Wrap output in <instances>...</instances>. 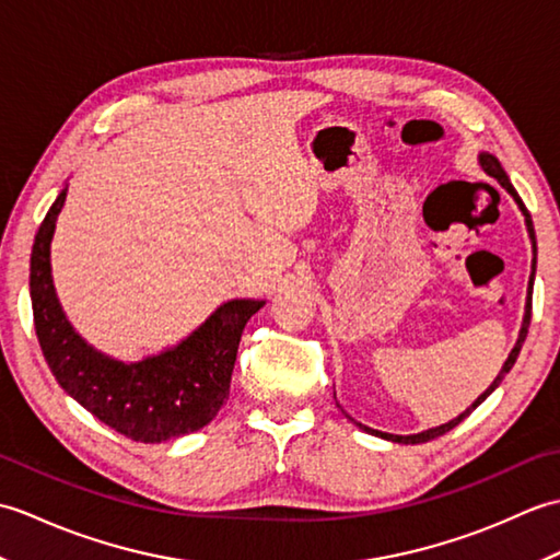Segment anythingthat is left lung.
<instances>
[{"label": "left lung", "instance_id": "obj_1", "mask_svg": "<svg viewBox=\"0 0 560 560\" xmlns=\"http://www.w3.org/2000/svg\"><path fill=\"white\" fill-rule=\"evenodd\" d=\"M481 168L489 173L491 177H495L498 183H501L510 195L515 197V201L520 205V209H522V213H525V221H527V231H529V237H532V247H534V253H537V235H534V225H532V217H529V211H527V207L522 205V199H520V195L515 192V187H513V183L508 180V175H505V171H503V165L498 163V159L495 156H491V153H481ZM534 267H537V259H534ZM534 267H532V279H529V301H527V313H525V325H522V329H520V339H517V343H515V349L510 351V355H508V361H505V365H503V371L498 373V377L493 380V385L483 392V395L471 404V407L464 411V413H459L457 419H452L450 423H445V425H438V428H431V431H423V433H416V435H392V433H380V431H373V428H365V425H361L363 431H368V433H375V435H380V438H387V440H395V443H411V445H416V443H428V440H435L438 435H445L447 431H452V428H455L459 421H464L467 419V416L479 407V404L491 395V392L503 383V377H505V373H510V368L515 365V361H517V355H520V349H522V343H525V339H527V331H529V319H532V283H534Z\"/></svg>", "mask_w": 560, "mask_h": 560}]
</instances>
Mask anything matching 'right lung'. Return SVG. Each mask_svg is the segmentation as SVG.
Masks as SVG:
<instances>
[{
  "instance_id": "add662e5",
  "label": "right lung",
  "mask_w": 560,
  "mask_h": 560,
  "mask_svg": "<svg viewBox=\"0 0 560 560\" xmlns=\"http://www.w3.org/2000/svg\"><path fill=\"white\" fill-rule=\"evenodd\" d=\"M65 197L67 189L45 213L31 253L35 335L55 380L98 421L137 443L199 431L229 399L237 343L247 319L265 303H225L180 347L141 363L93 351L67 323L50 277V241Z\"/></svg>"
}]
</instances>
